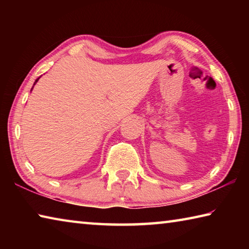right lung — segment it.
Wrapping results in <instances>:
<instances>
[{
  "label": "right lung",
  "instance_id": "add662e5",
  "mask_svg": "<svg viewBox=\"0 0 249 249\" xmlns=\"http://www.w3.org/2000/svg\"><path fill=\"white\" fill-rule=\"evenodd\" d=\"M39 78H40V77H39ZM39 78H38V79H37V80H36V81H35V83H36V82H37V81H38V80H39ZM35 83H34V84H35ZM31 91H32V90H31Z\"/></svg>",
  "mask_w": 249,
  "mask_h": 249
}]
</instances>
